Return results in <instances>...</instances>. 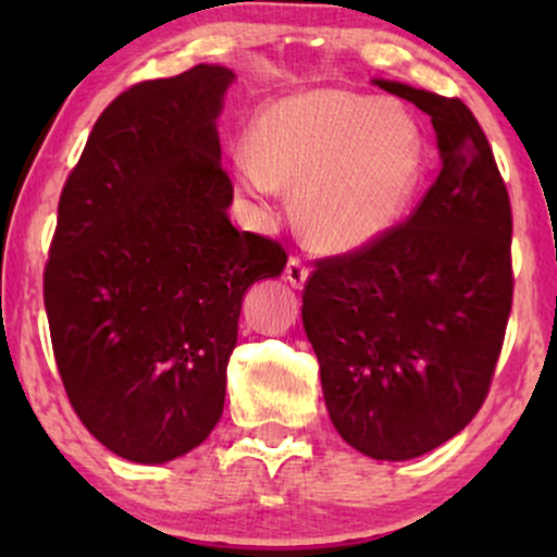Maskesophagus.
Instances as JSON below:
<instances>
[{"label": "esophagus", "mask_w": 557, "mask_h": 557, "mask_svg": "<svg viewBox=\"0 0 557 557\" xmlns=\"http://www.w3.org/2000/svg\"><path fill=\"white\" fill-rule=\"evenodd\" d=\"M285 280L293 287H304L306 280H309V267H306L298 257H290L285 264Z\"/></svg>", "instance_id": "esophagus-1"}]
</instances>
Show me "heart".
Returning a JSON list of instances; mask_svg holds the SVG:
<instances>
[{
  "label": "heart",
  "instance_id": "b5f03b06",
  "mask_svg": "<svg viewBox=\"0 0 557 557\" xmlns=\"http://www.w3.org/2000/svg\"><path fill=\"white\" fill-rule=\"evenodd\" d=\"M246 194L296 188V220L317 248L354 253L398 225L421 175V133L389 99L311 88L259 114L253 149L233 159Z\"/></svg>",
  "mask_w": 557,
  "mask_h": 557
}]
</instances>
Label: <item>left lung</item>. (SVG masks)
<instances>
[{
	"mask_svg": "<svg viewBox=\"0 0 557 557\" xmlns=\"http://www.w3.org/2000/svg\"><path fill=\"white\" fill-rule=\"evenodd\" d=\"M374 83L430 114L443 170L385 238L317 261L300 317L341 437L408 461L456 437L487 398L513 304V216L461 99Z\"/></svg>",
	"mask_w": 557,
	"mask_h": 557,
	"instance_id": "1",
	"label": "left lung"
}]
</instances>
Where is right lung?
<instances>
[{
    "mask_svg": "<svg viewBox=\"0 0 557 557\" xmlns=\"http://www.w3.org/2000/svg\"><path fill=\"white\" fill-rule=\"evenodd\" d=\"M233 78L196 65L120 94L57 207L54 361L83 426L127 461H172L209 437L243 296L285 270L277 240L230 225L214 120Z\"/></svg>",
    "mask_w": 557,
    "mask_h": 557,
    "instance_id": "obj_1",
    "label": "right lung"
}]
</instances>
